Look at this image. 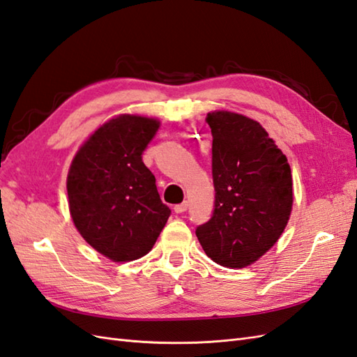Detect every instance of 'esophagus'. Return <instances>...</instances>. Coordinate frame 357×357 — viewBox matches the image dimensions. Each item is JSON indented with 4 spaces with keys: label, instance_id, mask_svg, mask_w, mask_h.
I'll return each instance as SVG.
<instances>
[{
    "label": "esophagus",
    "instance_id": "34e87169",
    "mask_svg": "<svg viewBox=\"0 0 357 357\" xmlns=\"http://www.w3.org/2000/svg\"><path fill=\"white\" fill-rule=\"evenodd\" d=\"M187 208H188V202H182V204H178V205H175V213H185L187 211Z\"/></svg>",
    "mask_w": 357,
    "mask_h": 357
}]
</instances>
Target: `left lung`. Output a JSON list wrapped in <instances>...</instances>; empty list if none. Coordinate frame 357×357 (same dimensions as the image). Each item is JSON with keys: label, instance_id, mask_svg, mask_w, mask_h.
<instances>
[{"label": "left lung", "instance_id": "obj_1", "mask_svg": "<svg viewBox=\"0 0 357 357\" xmlns=\"http://www.w3.org/2000/svg\"><path fill=\"white\" fill-rule=\"evenodd\" d=\"M213 135L214 210L196 228L213 261L245 268L275 245L292 211L287 158L260 123L218 111L206 117Z\"/></svg>", "mask_w": 357, "mask_h": 357}]
</instances>
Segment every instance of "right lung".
Segmentation results:
<instances>
[{"label":"right lung","instance_id":"1","mask_svg":"<svg viewBox=\"0 0 357 357\" xmlns=\"http://www.w3.org/2000/svg\"><path fill=\"white\" fill-rule=\"evenodd\" d=\"M158 128L153 119L115 117L91 135L70 167L66 190L74 225L112 261L146 255L172 213L143 162Z\"/></svg>","mask_w":357,"mask_h":357}]
</instances>
